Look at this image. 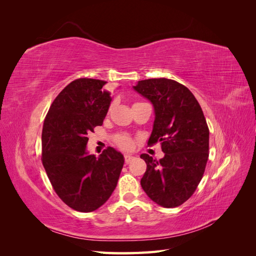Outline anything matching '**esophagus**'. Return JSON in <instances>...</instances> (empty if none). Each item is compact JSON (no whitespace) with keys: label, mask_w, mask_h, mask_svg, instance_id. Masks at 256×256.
<instances>
[{"label":"esophagus","mask_w":256,"mask_h":256,"mask_svg":"<svg viewBox=\"0 0 256 256\" xmlns=\"http://www.w3.org/2000/svg\"><path fill=\"white\" fill-rule=\"evenodd\" d=\"M124 157H125V162H126V164H129L131 160L134 159V157L132 156V154H126Z\"/></svg>","instance_id":"1"}]
</instances>
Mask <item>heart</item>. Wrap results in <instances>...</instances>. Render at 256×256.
Segmentation results:
<instances>
[{
    "mask_svg": "<svg viewBox=\"0 0 256 256\" xmlns=\"http://www.w3.org/2000/svg\"><path fill=\"white\" fill-rule=\"evenodd\" d=\"M115 142H116V144H118L120 147H122V148H124V150H130L134 145L132 138H131L128 136H126V134H120V136H116Z\"/></svg>",
    "mask_w": 256,
    "mask_h": 256,
    "instance_id": "obj_1",
    "label": "heart"
}]
</instances>
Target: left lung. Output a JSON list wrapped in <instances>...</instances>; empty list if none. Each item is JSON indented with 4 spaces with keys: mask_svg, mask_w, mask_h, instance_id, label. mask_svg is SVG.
I'll return each instance as SVG.
<instances>
[{
    "mask_svg": "<svg viewBox=\"0 0 256 256\" xmlns=\"http://www.w3.org/2000/svg\"><path fill=\"white\" fill-rule=\"evenodd\" d=\"M134 90L154 106V120L147 144L160 142L164 152L160 160L141 154L147 164L141 186L154 203L177 207L196 191L208 160L209 130L202 108L184 85L174 80H142Z\"/></svg>",
    "mask_w": 256,
    "mask_h": 256,
    "instance_id": "8db88e82",
    "label": "left lung"
}]
</instances>
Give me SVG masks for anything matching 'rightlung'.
Segmentation results:
<instances>
[{"mask_svg":"<svg viewBox=\"0 0 256 256\" xmlns=\"http://www.w3.org/2000/svg\"><path fill=\"white\" fill-rule=\"evenodd\" d=\"M106 83L88 78L69 83L44 122V168L60 198L81 212H94L109 200L125 162L113 147L98 158L86 150L88 134L102 125L112 102Z\"/></svg>","mask_w":256,"mask_h":256,"instance_id":"1","label":"right lung"}]
</instances>
